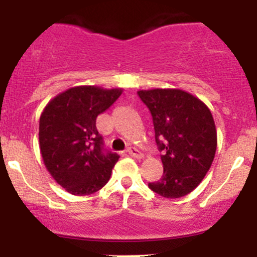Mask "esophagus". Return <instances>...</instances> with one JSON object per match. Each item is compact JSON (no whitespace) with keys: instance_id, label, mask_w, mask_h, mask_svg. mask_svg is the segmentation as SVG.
<instances>
[{"instance_id":"esophagus-1","label":"esophagus","mask_w":257,"mask_h":257,"mask_svg":"<svg viewBox=\"0 0 257 257\" xmlns=\"http://www.w3.org/2000/svg\"><path fill=\"white\" fill-rule=\"evenodd\" d=\"M126 153L130 154V156L134 157V158H142V157H143V154L140 153V152L138 151V149L134 148V147H130V148H127Z\"/></svg>"}]
</instances>
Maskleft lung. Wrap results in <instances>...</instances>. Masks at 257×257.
Returning <instances> with one entry per match:
<instances>
[{"label": "left lung", "mask_w": 257, "mask_h": 257, "mask_svg": "<svg viewBox=\"0 0 257 257\" xmlns=\"http://www.w3.org/2000/svg\"><path fill=\"white\" fill-rule=\"evenodd\" d=\"M138 95L153 118L163 175L149 183L154 193L175 199L196 189L212 165L217 134L210 109L179 88L140 90Z\"/></svg>", "instance_id": "left-lung-1"}]
</instances>
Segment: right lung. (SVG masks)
I'll return each instance as SVG.
<instances>
[{
	"label": "right lung",
	"instance_id": "right-lung-1",
	"mask_svg": "<svg viewBox=\"0 0 257 257\" xmlns=\"http://www.w3.org/2000/svg\"><path fill=\"white\" fill-rule=\"evenodd\" d=\"M121 94V88L77 86L45 106L38 133L42 160L56 183L70 194H92L108 183L119 156L104 149L96 117Z\"/></svg>",
	"mask_w": 257,
	"mask_h": 257
}]
</instances>
